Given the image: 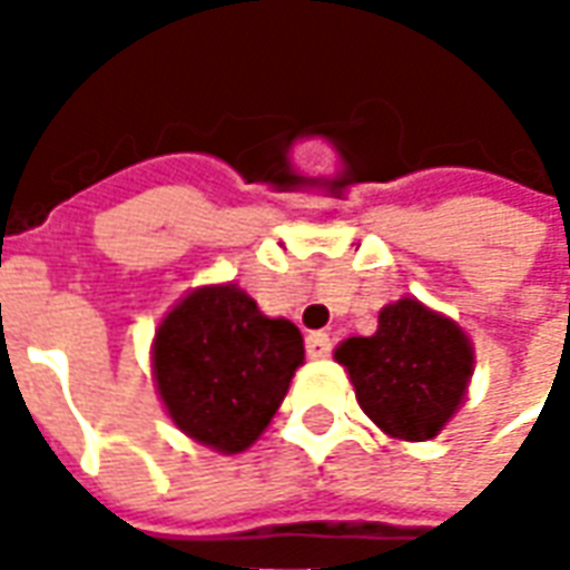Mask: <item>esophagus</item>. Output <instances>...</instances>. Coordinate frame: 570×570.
<instances>
[{"mask_svg": "<svg viewBox=\"0 0 570 570\" xmlns=\"http://www.w3.org/2000/svg\"><path fill=\"white\" fill-rule=\"evenodd\" d=\"M305 351H308L311 360H326L333 354V338L326 333H311L305 338Z\"/></svg>", "mask_w": 570, "mask_h": 570, "instance_id": "34e87169", "label": "esophagus"}]
</instances>
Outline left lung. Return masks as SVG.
Here are the masks:
<instances>
[{"mask_svg": "<svg viewBox=\"0 0 570 570\" xmlns=\"http://www.w3.org/2000/svg\"><path fill=\"white\" fill-rule=\"evenodd\" d=\"M335 360L351 375L360 409L396 440H433L464 400L473 347L449 317L415 298L379 314V333L347 338Z\"/></svg>", "mask_w": 570, "mask_h": 570, "instance_id": "1", "label": "left lung"}]
</instances>
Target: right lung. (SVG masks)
<instances>
[{
    "instance_id": "right-lung-1",
    "label": "right lung",
    "mask_w": 570,
    "mask_h": 570,
    "mask_svg": "<svg viewBox=\"0 0 570 570\" xmlns=\"http://www.w3.org/2000/svg\"><path fill=\"white\" fill-rule=\"evenodd\" d=\"M302 360L296 323L265 317L225 284L195 289L164 317L151 366L176 428L235 454L268 428Z\"/></svg>"
}]
</instances>
